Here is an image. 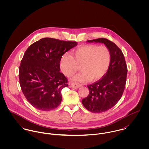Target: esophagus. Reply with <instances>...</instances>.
<instances>
[{"label":"esophagus","instance_id":"34e87169","mask_svg":"<svg viewBox=\"0 0 149 149\" xmlns=\"http://www.w3.org/2000/svg\"><path fill=\"white\" fill-rule=\"evenodd\" d=\"M81 86V84H79V83H71L70 84V86L73 88H74V89H77V88H79L80 86Z\"/></svg>","mask_w":149,"mask_h":149}]
</instances>
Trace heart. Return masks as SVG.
<instances>
[{"instance_id":"obj_1","label":"heart","mask_w":149,"mask_h":149,"mask_svg":"<svg viewBox=\"0 0 149 149\" xmlns=\"http://www.w3.org/2000/svg\"><path fill=\"white\" fill-rule=\"evenodd\" d=\"M111 62V52L106 46L85 45L71 53H65L60 61V67L64 75L70 77L75 73L79 67L81 72L72 80L77 81H95L104 75Z\"/></svg>"}]
</instances>
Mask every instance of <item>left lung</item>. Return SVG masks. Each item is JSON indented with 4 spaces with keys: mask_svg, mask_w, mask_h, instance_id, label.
Masks as SVG:
<instances>
[{
    "mask_svg": "<svg viewBox=\"0 0 149 149\" xmlns=\"http://www.w3.org/2000/svg\"><path fill=\"white\" fill-rule=\"evenodd\" d=\"M104 43L111 52V62L106 73L98 81L88 85L89 92L82 100L85 108L101 113L115 106L122 96L126 86L127 67L122 50L104 38L87 41Z\"/></svg>",
    "mask_w": 149,
    "mask_h": 149,
    "instance_id": "obj_1",
    "label": "left lung"
}]
</instances>
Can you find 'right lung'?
Here are the masks:
<instances>
[{"instance_id": "right-lung-1", "label": "right lung", "mask_w": 149, "mask_h": 149, "mask_svg": "<svg viewBox=\"0 0 149 149\" xmlns=\"http://www.w3.org/2000/svg\"><path fill=\"white\" fill-rule=\"evenodd\" d=\"M77 45V42L43 38L27 48L19 66V79L32 106L48 111L60 104L61 91L68 86V81L60 72V63L64 53Z\"/></svg>"}]
</instances>
